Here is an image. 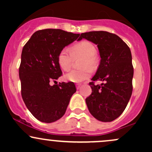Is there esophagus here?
Wrapping results in <instances>:
<instances>
[{
  "instance_id": "esophagus-1",
  "label": "esophagus",
  "mask_w": 152,
  "mask_h": 152,
  "mask_svg": "<svg viewBox=\"0 0 152 152\" xmlns=\"http://www.w3.org/2000/svg\"><path fill=\"white\" fill-rule=\"evenodd\" d=\"M81 83H78V84H76V88H77V89H79V88H80V87H81Z\"/></svg>"
}]
</instances>
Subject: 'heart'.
<instances>
[{"mask_svg": "<svg viewBox=\"0 0 152 152\" xmlns=\"http://www.w3.org/2000/svg\"><path fill=\"white\" fill-rule=\"evenodd\" d=\"M96 49L91 43L82 41L74 45L71 48V53L68 48L61 50L58 56V62L60 67L64 71L69 70L72 64L74 58L83 56L81 70H71L65 74L64 78L68 81L80 83L89 78L91 76L90 69H94L97 64Z\"/></svg>", "mask_w": 152, "mask_h": 152, "instance_id": "1", "label": "heart"}]
</instances>
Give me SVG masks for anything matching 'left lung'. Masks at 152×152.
<instances>
[{
    "label": "left lung",
    "instance_id": "left-lung-1",
    "mask_svg": "<svg viewBox=\"0 0 152 152\" xmlns=\"http://www.w3.org/2000/svg\"><path fill=\"white\" fill-rule=\"evenodd\" d=\"M97 45L101 61L92 81H102L101 85L90 82L92 93L86 99L91 114L99 121L110 122L126 109L132 94L134 69L130 48L116 34L106 31H90L81 34Z\"/></svg>",
    "mask_w": 152,
    "mask_h": 152
}]
</instances>
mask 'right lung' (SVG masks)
Wrapping results in <instances>:
<instances>
[{"label": "right lung", "mask_w": 152, "mask_h": 152, "mask_svg": "<svg viewBox=\"0 0 152 152\" xmlns=\"http://www.w3.org/2000/svg\"><path fill=\"white\" fill-rule=\"evenodd\" d=\"M79 35L61 29L40 30L23 48L19 68L22 98L39 121L52 123L61 118L76 91L73 82L51 86L50 81H56L62 75L58 62L61 50Z\"/></svg>", "instance_id": "obj_1"}]
</instances>
